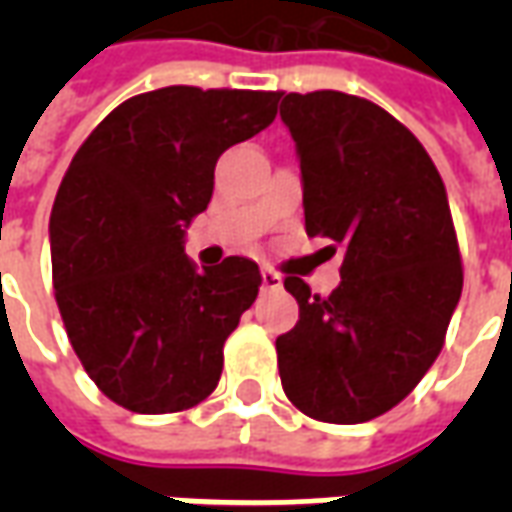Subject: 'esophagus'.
Segmentation results:
<instances>
[{
    "instance_id": "esophagus-1",
    "label": "esophagus",
    "mask_w": 512,
    "mask_h": 512,
    "mask_svg": "<svg viewBox=\"0 0 512 512\" xmlns=\"http://www.w3.org/2000/svg\"><path fill=\"white\" fill-rule=\"evenodd\" d=\"M263 290H279L282 288V277H279L277 271H271V268H263Z\"/></svg>"
}]
</instances>
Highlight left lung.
Listing matches in <instances>:
<instances>
[{"label": "left lung", "instance_id": "left-lung-1", "mask_svg": "<svg viewBox=\"0 0 512 512\" xmlns=\"http://www.w3.org/2000/svg\"><path fill=\"white\" fill-rule=\"evenodd\" d=\"M279 115L299 153L307 235L343 249L326 299L285 277L299 323L277 337L279 378L307 417L356 425L395 408L444 345L463 288L450 202L428 150L373 101L288 93Z\"/></svg>", "mask_w": 512, "mask_h": 512}]
</instances>
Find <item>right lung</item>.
Wrapping results in <instances>:
<instances>
[{
	"label": "right lung",
	"mask_w": 512,
	"mask_h": 512,
	"mask_svg": "<svg viewBox=\"0 0 512 512\" xmlns=\"http://www.w3.org/2000/svg\"><path fill=\"white\" fill-rule=\"evenodd\" d=\"M282 93L161 87L128 98L76 150L51 208L65 332L95 386L136 414L211 395L224 340L260 290L246 257L197 268L183 252L227 147L274 123Z\"/></svg>",
	"instance_id": "obj_1"
}]
</instances>
